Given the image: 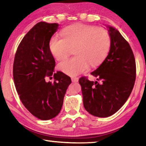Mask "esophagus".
<instances>
[{"mask_svg":"<svg viewBox=\"0 0 146 146\" xmlns=\"http://www.w3.org/2000/svg\"><path fill=\"white\" fill-rule=\"evenodd\" d=\"M71 80L73 82H77L78 81V78L76 76H73V77H71Z\"/></svg>","mask_w":146,"mask_h":146,"instance_id":"34e87169","label":"esophagus"}]
</instances>
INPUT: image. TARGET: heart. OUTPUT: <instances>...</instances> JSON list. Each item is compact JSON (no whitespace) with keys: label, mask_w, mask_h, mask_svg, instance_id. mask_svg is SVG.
Segmentation results:
<instances>
[{"label":"heart","mask_w":146,"mask_h":146,"mask_svg":"<svg viewBox=\"0 0 146 146\" xmlns=\"http://www.w3.org/2000/svg\"><path fill=\"white\" fill-rule=\"evenodd\" d=\"M61 37L53 36L49 49L56 60L67 58L73 49L75 56L58 64L59 70L70 76L87 71L90 66L102 62L110 50L111 37L107 29L84 24L68 26L60 32Z\"/></svg>","instance_id":"1"}]
</instances>
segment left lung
<instances>
[{
    "label": "left lung",
    "instance_id": "8db88e82",
    "mask_svg": "<svg viewBox=\"0 0 146 146\" xmlns=\"http://www.w3.org/2000/svg\"><path fill=\"white\" fill-rule=\"evenodd\" d=\"M108 28L110 52L99 67L91 73L97 81H90L86 76L78 80L84 107L98 117H110L122 108L131 93L136 79L135 59L129 43L117 29Z\"/></svg>",
    "mask_w": 146,
    "mask_h": 146
}]
</instances>
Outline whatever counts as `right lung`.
Here are the masks:
<instances>
[{
    "mask_svg": "<svg viewBox=\"0 0 146 146\" xmlns=\"http://www.w3.org/2000/svg\"><path fill=\"white\" fill-rule=\"evenodd\" d=\"M58 26L45 22L35 25L19 44L13 62V80L20 100L32 115L43 120L60 113L71 83L70 76L61 71L53 73L55 61L49 41ZM52 75L54 82L47 83L45 78Z\"/></svg>",
    "mask_w": 146,
    "mask_h": 146,
    "instance_id": "add662e5",
    "label": "right lung"
}]
</instances>
